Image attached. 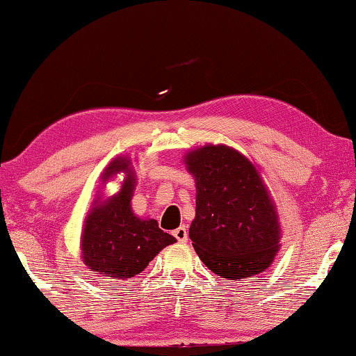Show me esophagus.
<instances>
[{
	"instance_id": "esophagus-1",
	"label": "esophagus",
	"mask_w": 356,
	"mask_h": 356,
	"mask_svg": "<svg viewBox=\"0 0 356 356\" xmlns=\"http://www.w3.org/2000/svg\"><path fill=\"white\" fill-rule=\"evenodd\" d=\"M173 235H175V238H177L179 243H186V240H188V229H186V225H181V227H178L177 230H173Z\"/></svg>"
}]
</instances>
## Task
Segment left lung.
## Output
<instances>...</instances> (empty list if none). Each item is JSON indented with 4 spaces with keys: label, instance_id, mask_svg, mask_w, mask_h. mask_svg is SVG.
Segmentation results:
<instances>
[{
    "label": "left lung",
    "instance_id": "8db88e82",
    "mask_svg": "<svg viewBox=\"0 0 356 356\" xmlns=\"http://www.w3.org/2000/svg\"><path fill=\"white\" fill-rule=\"evenodd\" d=\"M196 183L189 238L202 263L227 280L252 278L280 250V214L257 165L238 150L207 144L184 155Z\"/></svg>",
    "mask_w": 356,
    "mask_h": 356
}]
</instances>
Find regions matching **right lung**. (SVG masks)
Segmentation results:
<instances>
[{
	"mask_svg": "<svg viewBox=\"0 0 356 356\" xmlns=\"http://www.w3.org/2000/svg\"><path fill=\"white\" fill-rule=\"evenodd\" d=\"M124 179L116 195L96 196L81 230V260L98 276L126 280L142 273L167 245L177 242L163 232L155 219L134 214L131 201L137 184L136 170L129 156H118L101 175L108 183L121 175Z\"/></svg>",
	"mask_w": 356,
	"mask_h": 356,
	"instance_id": "add662e5",
	"label": "right lung"
}]
</instances>
